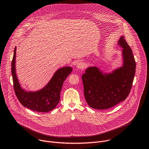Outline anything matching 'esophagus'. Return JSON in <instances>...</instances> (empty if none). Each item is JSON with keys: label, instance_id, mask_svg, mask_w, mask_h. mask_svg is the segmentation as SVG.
<instances>
[{"label": "esophagus", "instance_id": "1", "mask_svg": "<svg viewBox=\"0 0 149 149\" xmlns=\"http://www.w3.org/2000/svg\"><path fill=\"white\" fill-rule=\"evenodd\" d=\"M76 67H77V68H78L79 70H83V69H84L85 68H86V63H85L84 62L80 61V62H78L77 63Z\"/></svg>", "mask_w": 149, "mask_h": 149}]
</instances>
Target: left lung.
<instances>
[{"instance_id":"obj_1","label":"left lung","mask_w":149,"mask_h":149,"mask_svg":"<svg viewBox=\"0 0 149 149\" xmlns=\"http://www.w3.org/2000/svg\"><path fill=\"white\" fill-rule=\"evenodd\" d=\"M118 45L123 48L122 67L111 73L90 67L82 76L85 98L91 108H111L125 100L130 92L136 72L135 59L124 36L120 38Z\"/></svg>"}]
</instances>
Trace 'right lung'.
<instances>
[{
  "instance_id": "add662e5",
  "label": "right lung",
  "mask_w": 149,
  "mask_h": 149,
  "mask_svg": "<svg viewBox=\"0 0 149 149\" xmlns=\"http://www.w3.org/2000/svg\"><path fill=\"white\" fill-rule=\"evenodd\" d=\"M16 51L14 49L12 61V74L15 94L25 107L30 110L47 113L54 109L60 100V93L63 82L71 74L72 68L65 67L58 69L46 86L36 91H28L22 88L16 74Z\"/></svg>"
}]
</instances>
